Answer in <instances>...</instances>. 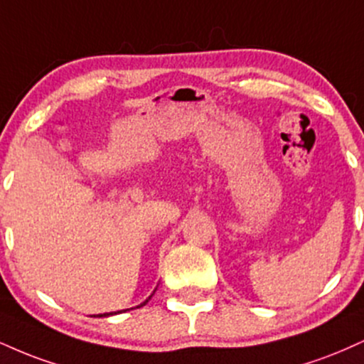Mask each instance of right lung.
Instances as JSON below:
<instances>
[{"instance_id":"1","label":"right lung","mask_w":364,"mask_h":364,"mask_svg":"<svg viewBox=\"0 0 364 364\" xmlns=\"http://www.w3.org/2000/svg\"><path fill=\"white\" fill-rule=\"evenodd\" d=\"M156 291V290H154ZM152 295H154V293H152ZM152 295L151 296H149V299L146 300V301H142V304H140V305H137V307H134V309H140V307H144V305H146L147 304V301L149 300H151L152 299ZM127 310H130V309H125V310H118V312H108V314H98V315H95V317H110V315H117V314H120V312H127Z\"/></svg>"}]
</instances>
